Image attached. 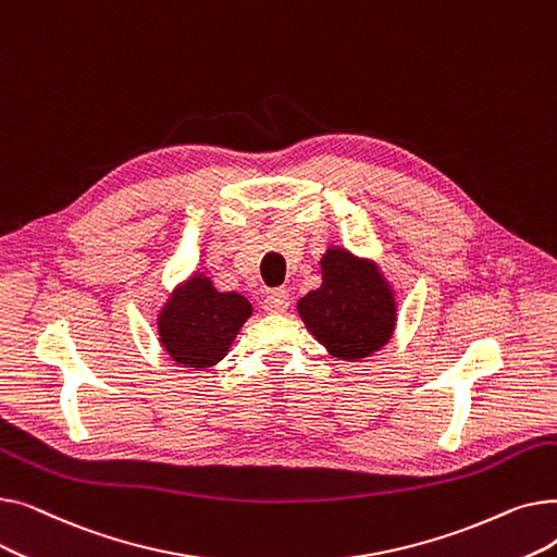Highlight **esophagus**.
I'll return each mask as SVG.
<instances>
[{"instance_id": "34e87169", "label": "esophagus", "mask_w": 557, "mask_h": 557, "mask_svg": "<svg viewBox=\"0 0 557 557\" xmlns=\"http://www.w3.org/2000/svg\"><path fill=\"white\" fill-rule=\"evenodd\" d=\"M288 305H290V296L284 288L271 290V294L263 298V311L267 313H284L288 309Z\"/></svg>"}]
</instances>
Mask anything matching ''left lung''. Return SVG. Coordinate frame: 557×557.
<instances>
[{"label": "left lung", "instance_id": "left-lung-1", "mask_svg": "<svg viewBox=\"0 0 557 557\" xmlns=\"http://www.w3.org/2000/svg\"><path fill=\"white\" fill-rule=\"evenodd\" d=\"M320 271L323 284L298 300L307 332L341 361L379 352L395 334L397 298L376 261L330 246Z\"/></svg>", "mask_w": 557, "mask_h": 557}]
</instances>
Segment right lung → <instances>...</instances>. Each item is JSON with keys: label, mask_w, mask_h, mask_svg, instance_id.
I'll use <instances>...</instances> for the list:
<instances>
[{"label": "right lung", "mask_w": 557, "mask_h": 557, "mask_svg": "<svg viewBox=\"0 0 557 557\" xmlns=\"http://www.w3.org/2000/svg\"><path fill=\"white\" fill-rule=\"evenodd\" d=\"M252 305L237 290H219L205 273L175 286L158 311V341L173 363L214 368L237 338Z\"/></svg>", "instance_id": "add662e5"}]
</instances>
